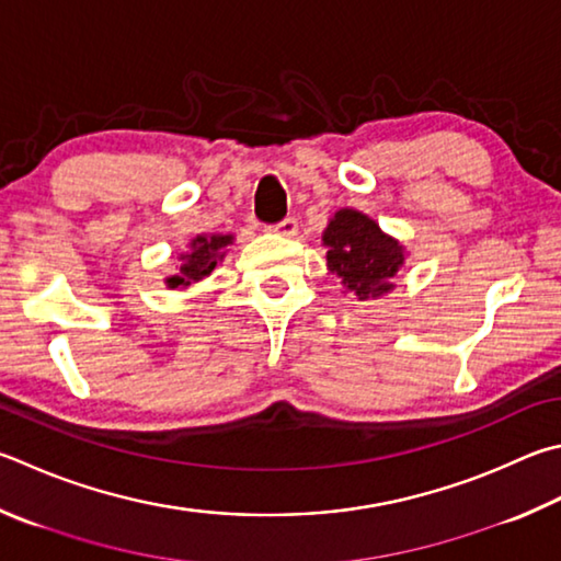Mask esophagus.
I'll use <instances>...</instances> for the list:
<instances>
[{
    "mask_svg": "<svg viewBox=\"0 0 561 561\" xmlns=\"http://www.w3.org/2000/svg\"><path fill=\"white\" fill-rule=\"evenodd\" d=\"M274 230H277L279 236H284V238H294L299 232V222H297V218L287 216L284 220H279L277 226H274Z\"/></svg>",
    "mask_w": 561,
    "mask_h": 561,
    "instance_id": "34e87169",
    "label": "esophagus"
}]
</instances>
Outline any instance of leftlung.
Returning <instances> with one entry per match:
<instances>
[{
    "label": "left lung",
    "instance_id": "1",
    "mask_svg": "<svg viewBox=\"0 0 561 561\" xmlns=\"http://www.w3.org/2000/svg\"><path fill=\"white\" fill-rule=\"evenodd\" d=\"M323 245L329 248V270L339 274L360 301L390 291L394 287L390 279L404 262L400 242L387 238L378 222L351 208L335 213L323 232Z\"/></svg>",
    "mask_w": 561,
    "mask_h": 561
}]
</instances>
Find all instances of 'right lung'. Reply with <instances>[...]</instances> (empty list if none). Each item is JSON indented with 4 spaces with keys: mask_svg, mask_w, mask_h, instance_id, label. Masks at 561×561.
Wrapping results in <instances>:
<instances>
[{
    "mask_svg": "<svg viewBox=\"0 0 561 561\" xmlns=\"http://www.w3.org/2000/svg\"><path fill=\"white\" fill-rule=\"evenodd\" d=\"M232 242L230 236H198L191 242V252L181 254V270L176 277H171V287H188L191 282H201L203 277L216 270V264L226 257L222 248Z\"/></svg>",
    "mask_w": 561,
    "mask_h": 561,
    "instance_id": "1",
    "label": "right lung"
}]
</instances>
